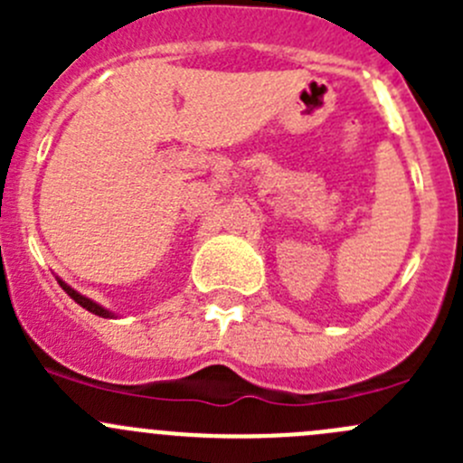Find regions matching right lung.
Segmentation results:
<instances>
[{"label":"right lung","mask_w":463,"mask_h":463,"mask_svg":"<svg viewBox=\"0 0 463 463\" xmlns=\"http://www.w3.org/2000/svg\"><path fill=\"white\" fill-rule=\"evenodd\" d=\"M58 284H60V287H62V288H64V291H67V296H71V298H73V300H76V302H78V305H80V307H82V309L91 311V314L100 316V318H111V316H114V314H111V311H107V309H105V307L96 305V302H93V300H89V298H85V296H80V293H78V291H73V288H71V287H69V284H64V282H62V279H60V278H58Z\"/></svg>","instance_id":"obj_1"}]
</instances>
